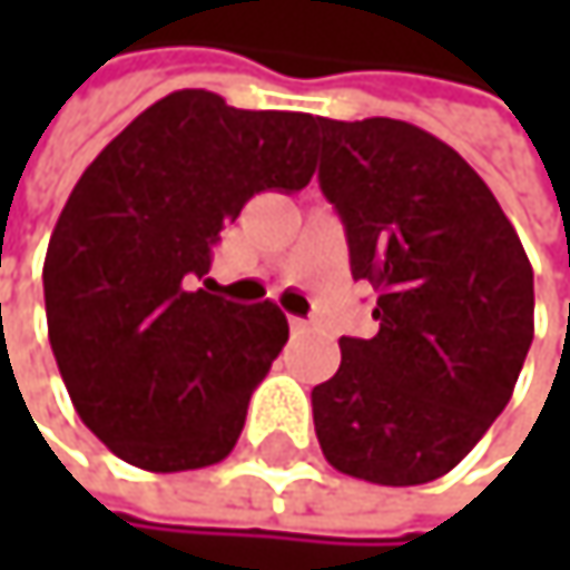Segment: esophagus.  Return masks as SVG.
<instances>
[{
    "label": "esophagus",
    "instance_id": "34e87169",
    "mask_svg": "<svg viewBox=\"0 0 570 570\" xmlns=\"http://www.w3.org/2000/svg\"><path fill=\"white\" fill-rule=\"evenodd\" d=\"M306 326H309L306 320H299V316H289V330H293V333H303Z\"/></svg>",
    "mask_w": 570,
    "mask_h": 570
}]
</instances>
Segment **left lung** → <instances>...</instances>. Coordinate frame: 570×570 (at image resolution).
Returning a JSON list of instances; mask_svg holds the SVG:
<instances>
[{"instance_id": "left-lung-1", "label": "left lung", "mask_w": 570, "mask_h": 570, "mask_svg": "<svg viewBox=\"0 0 570 570\" xmlns=\"http://www.w3.org/2000/svg\"><path fill=\"white\" fill-rule=\"evenodd\" d=\"M320 148L353 281L380 289V333L340 340L336 376L313 390L316 439L343 475L422 485L509 405L534 336V274L489 184L435 135L320 118Z\"/></svg>"}]
</instances>
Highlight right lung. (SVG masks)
<instances>
[{"label": "right lung", "mask_w": 570, "mask_h": 570, "mask_svg": "<svg viewBox=\"0 0 570 570\" xmlns=\"http://www.w3.org/2000/svg\"><path fill=\"white\" fill-rule=\"evenodd\" d=\"M316 118L184 88L141 111L78 177L46 254V316L81 422L128 465L230 455L281 356L277 303L210 293V247L261 190L313 177Z\"/></svg>", "instance_id": "right-lung-1"}]
</instances>
